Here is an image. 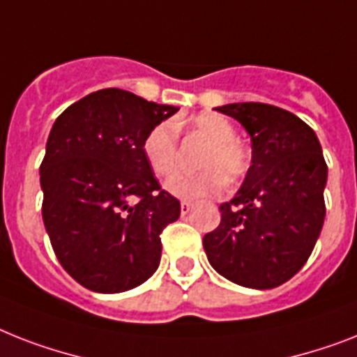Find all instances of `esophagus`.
<instances>
[{
  "mask_svg": "<svg viewBox=\"0 0 357 357\" xmlns=\"http://www.w3.org/2000/svg\"><path fill=\"white\" fill-rule=\"evenodd\" d=\"M192 207H194V204L192 202H181V214H188L190 213V211H192Z\"/></svg>",
  "mask_w": 357,
  "mask_h": 357,
  "instance_id": "34e87169",
  "label": "esophagus"
}]
</instances>
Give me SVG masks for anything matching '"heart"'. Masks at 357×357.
<instances>
[{
	"mask_svg": "<svg viewBox=\"0 0 357 357\" xmlns=\"http://www.w3.org/2000/svg\"><path fill=\"white\" fill-rule=\"evenodd\" d=\"M188 126L208 141L199 155L198 172H176L167 179V190L181 199L218 194L229 181L242 178L249 169V153L234 139L233 124L218 113H202ZM143 155L155 176H169L178 158V132L170 123L155 124L143 139Z\"/></svg>",
	"mask_w": 357,
	"mask_h": 357,
	"instance_id": "obj_1",
	"label": "heart"
}]
</instances>
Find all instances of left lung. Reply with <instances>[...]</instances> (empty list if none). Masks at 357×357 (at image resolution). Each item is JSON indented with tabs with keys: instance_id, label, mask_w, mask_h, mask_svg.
<instances>
[{
	"instance_id": "1",
	"label": "left lung",
	"mask_w": 357,
	"mask_h": 357,
	"mask_svg": "<svg viewBox=\"0 0 357 357\" xmlns=\"http://www.w3.org/2000/svg\"><path fill=\"white\" fill-rule=\"evenodd\" d=\"M251 135L253 158L244 183L220 205L222 220L204 236L207 259L227 280L271 289L294 277L323 229L328 167L308 124L262 102L220 106Z\"/></svg>"
}]
</instances>
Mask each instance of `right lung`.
Listing matches in <instances>:
<instances>
[{
	"label": "right lung",
	"mask_w": 357,
	"mask_h": 357,
	"mask_svg": "<svg viewBox=\"0 0 357 357\" xmlns=\"http://www.w3.org/2000/svg\"><path fill=\"white\" fill-rule=\"evenodd\" d=\"M174 106L98 89L60 113L40 165L42 216L58 262L84 288L121 294L149 280L181 205L161 188L143 139Z\"/></svg>",
	"instance_id": "1"
}]
</instances>
